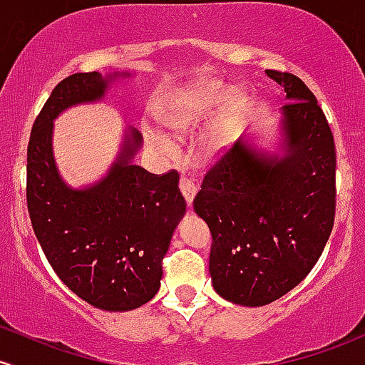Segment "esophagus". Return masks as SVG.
Masks as SVG:
<instances>
[{"mask_svg": "<svg viewBox=\"0 0 365 365\" xmlns=\"http://www.w3.org/2000/svg\"><path fill=\"white\" fill-rule=\"evenodd\" d=\"M180 190H182L183 197H185L187 204L190 206L192 201H194L195 194H197V185H195L190 178H187V176H182V178H180Z\"/></svg>", "mask_w": 365, "mask_h": 365, "instance_id": "34e87169", "label": "esophagus"}]
</instances>
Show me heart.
Instances as JSON below:
<instances>
[{
  "mask_svg": "<svg viewBox=\"0 0 365 365\" xmlns=\"http://www.w3.org/2000/svg\"><path fill=\"white\" fill-rule=\"evenodd\" d=\"M216 79H197L182 86L170 98L161 112V123L171 133L185 135L201 124L210 121L225 106L222 118L204 135L202 149L207 155H220L230 149L237 137L241 119L246 109V100ZM149 142L159 149H166V138L158 133L149 135Z\"/></svg>",
  "mask_w": 365,
  "mask_h": 365,
  "instance_id": "obj_1",
  "label": "heart"
}]
</instances>
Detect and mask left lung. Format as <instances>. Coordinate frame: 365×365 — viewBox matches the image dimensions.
<instances>
[{"label": "left lung", "instance_id": "obj_1", "mask_svg": "<svg viewBox=\"0 0 365 365\" xmlns=\"http://www.w3.org/2000/svg\"><path fill=\"white\" fill-rule=\"evenodd\" d=\"M286 91L279 147L244 135L204 176L194 211L213 235L210 274L227 302L263 307L289 293L322 255L334 223V138L294 74L265 71Z\"/></svg>", "mask_w": 365, "mask_h": 365}]
</instances>
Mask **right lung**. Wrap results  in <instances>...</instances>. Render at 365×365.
Segmentation results:
<instances>
[{"mask_svg": "<svg viewBox=\"0 0 365 365\" xmlns=\"http://www.w3.org/2000/svg\"><path fill=\"white\" fill-rule=\"evenodd\" d=\"M119 78L131 74L78 72L60 81L27 147V207L43 253L72 293L107 312L135 310L154 298L187 210L176 171L158 176L133 163L143 140L131 126L98 182L74 189L58 173L53 121L71 107L100 102Z\"/></svg>", "mask_w": 365, "mask_h": 365, "instance_id": "1", "label": "right lung"}]
</instances>
